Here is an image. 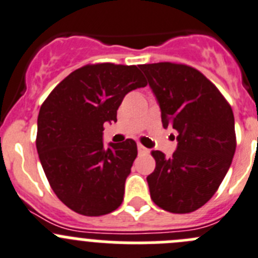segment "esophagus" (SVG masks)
<instances>
[{
  "label": "esophagus",
  "instance_id": "esophagus-1",
  "mask_svg": "<svg viewBox=\"0 0 258 258\" xmlns=\"http://www.w3.org/2000/svg\"><path fill=\"white\" fill-rule=\"evenodd\" d=\"M137 150H139V154H148L149 153L148 149H146L144 145H141V144H139V145H137Z\"/></svg>",
  "mask_w": 258,
  "mask_h": 258
}]
</instances>
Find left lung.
<instances>
[{"instance_id": "obj_1", "label": "left lung", "mask_w": 258, "mask_h": 258, "mask_svg": "<svg viewBox=\"0 0 258 258\" xmlns=\"http://www.w3.org/2000/svg\"><path fill=\"white\" fill-rule=\"evenodd\" d=\"M139 67L158 99L163 127H172L178 141L170 158L151 151L156 163L146 178L151 200L169 213H192L214 196L232 164L237 146L232 107L194 67L172 62Z\"/></svg>"}]
</instances>
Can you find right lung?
<instances>
[{
  "instance_id": "obj_1",
  "label": "right lung",
  "mask_w": 258,
  "mask_h": 258,
  "mask_svg": "<svg viewBox=\"0 0 258 258\" xmlns=\"http://www.w3.org/2000/svg\"><path fill=\"white\" fill-rule=\"evenodd\" d=\"M146 85L136 66L86 64L63 79L40 107V163L53 192L75 213L100 216L121 206L137 145L127 139L104 149L103 126L117 122L127 93Z\"/></svg>"
}]
</instances>
